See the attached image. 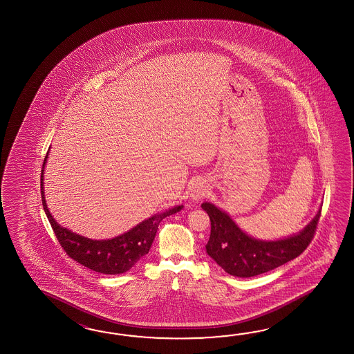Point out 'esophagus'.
<instances>
[{"label":"esophagus","mask_w":354,"mask_h":354,"mask_svg":"<svg viewBox=\"0 0 354 354\" xmlns=\"http://www.w3.org/2000/svg\"><path fill=\"white\" fill-rule=\"evenodd\" d=\"M207 194V188L203 185V183H197L195 185V187L192 188L191 191V197L194 200H201L203 196H206Z\"/></svg>","instance_id":"esophagus-1"}]
</instances>
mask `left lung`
<instances>
[{"instance_id": "1", "label": "left lung", "mask_w": 354, "mask_h": 354, "mask_svg": "<svg viewBox=\"0 0 354 354\" xmlns=\"http://www.w3.org/2000/svg\"><path fill=\"white\" fill-rule=\"evenodd\" d=\"M211 221L207 254L235 277H253L292 261L308 248L315 234L322 210L300 233L279 241H258L239 229L224 211L210 203L201 205Z\"/></svg>"}]
</instances>
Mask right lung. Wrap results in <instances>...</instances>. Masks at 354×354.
Masks as SVG:
<instances>
[{
	"mask_svg": "<svg viewBox=\"0 0 354 354\" xmlns=\"http://www.w3.org/2000/svg\"><path fill=\"white\" fill-rule=\"evenodd\" d=\"M46 158L48 156L44 158L40 178L41 201L46 218L53 227L54 234L59 241L60 247L67 253V256L92 271L100 272L104 274H120L129 271L131 267L136 266L138 261H140L145 254H148L151 243L154 241V236L158 230L159 223L167 216L178 212L183 207L176 206L174 209H169L165 212L156 214L151 218L138 224L131 230L121 234L119 236H115L113 239L92 241L82 235L72 233L71 230L60 226L49 212L43 187V172Z\"/></svg>",
	"mask_w": 354,
	"mask_h": 354,
	"instance_id": "obj_1",
	"label": "right lung"
}]
</instances>
